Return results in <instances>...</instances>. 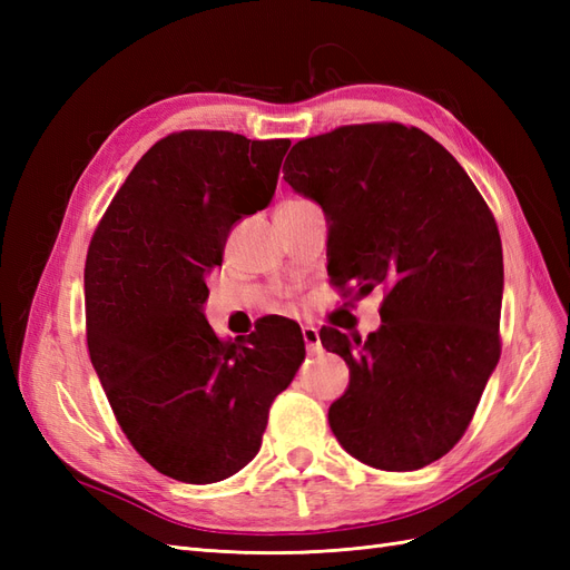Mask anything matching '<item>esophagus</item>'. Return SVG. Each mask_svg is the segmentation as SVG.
Wrapping results in <instances>:
<instances>
[{
    "instance_id": "1",
    "label": "esophagus",
    "mask_w": 570,
    "mask_h": 570,
    "mask_svg": "<svg viewBox=\"0 0 570 570\" xmlns=\"http://www.w3.org/2000/svg\"><path fill=\"white\" fill-rule=\"evenodd\" d=\"M302 337H304V344H306V350H308V352H312V354L321 352V335H318V327H314V325H304V327H302Z\"/></svg>"
}]
</instances>
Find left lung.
Here are the masks:
<instances>
[{
  "mask_svg": "<svg viewBox=\"0 0 570 570\" xmlns=\"http://www.w3.org/2000/svg\"><path fill=\"white\" fill-rule=\"evenodd\" d=\"M283 170L331 223V281L354 285V297L387 292L383 323L364 342L321 331L350 366L327 421L361 463L419 471L461 440L502 352L494 216L452 154L402 124L299 140Z\"/></svg>",
  "mask_w": 570,
  "mask_h": 570,
  "instance_id": "8db88e82",
  "label": "left lung"
}]
</instances>
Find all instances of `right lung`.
I'll use <instances>...</instances> for the list:
<instances>
[{
	"instance_id": "right-lung-1",
	"label": "right lung",
	"mask_w": 570,
	"mask_h": 570,
	"mask_svg": "<svg viewBox=\"0 0 570 570\" xmlns=\"http://www.w3.org/2000/svg\"><path fill=\"white\" fill-rule=\"evenodd\" d=\"M287 149L226 130L168 135L135 164L92 235V366L137 454L180 482L245 469L306 354L292 321L223 342L204 316L206 275L235 223L271 204Z\"/></svg>"
}]
</instances>
